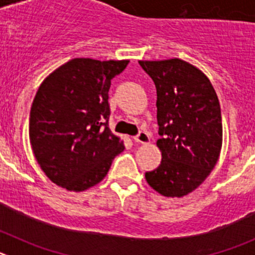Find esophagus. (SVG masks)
Segmentation results:
<instances>
[{"label": "esophagus", "instance_id": "obj_1", "mask_svg": "<svg viewBox=\"0 0 255 255\" xmlns=\"http://www.w3.org/2000/svg\"><path fill=\"white\" fill-rule=\"evenodd\" d=\"M134 141L135 143H140V144L150 143L149 134H148L147 131H139V134L134 136Z\"/></svg>", "mask_w": 255, "mask_h": 255}]
</instances>
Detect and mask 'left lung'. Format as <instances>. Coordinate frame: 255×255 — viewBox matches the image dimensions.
Instances as JSON below:
<instances>
[{
	"label": "left lung",
	"mask_w": 255,
	"mask_h": 255,
	"mask_svg": "<svg viewBox=\"0 0 255 255\" xmlns=\"http://www.w3.org/2000/svg\"><path fill=\"white\" fill-rule=\"evenodd\" d=\"M157 89V147L161 164L145 172L163 197L188 195L215 168L222 147V117L215 88L199 69L180 58L139 61Z\"/></svg>",
	"instance_id": "1"
}]
</instances>
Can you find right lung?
<instances>
[{"label": "right lung", "instance_id": "add662e5", "mask_svg": "<svg viewBox=\"0 0 255 255\" xmlns=\"http://www.w3.org/2000/svg\"><path fill=\"white\" fill-rule=\"evenodd\" d=\"M129 60L73 58L40 84L29 119L38 164L56 185L84 191L102 181L125 147L108 128V91Z\"/></svg>", "mask_w": 255, "mask_h": 255}]
</instances>
